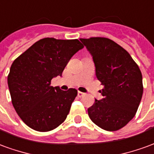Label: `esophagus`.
Returning <instances> with one entry per match:
<instances>
[{"instance_id":"obj_1","label":"esophagus","mask_w":154,"mask_h":154,"mask_svg":"<svg viewBox=\"0 0 154 154\" xmlns=\"http://www.w3.org/2000/svg\"><path fill=\"white\" fill-rule=\"evenodd\" d=\"M84 95H85V93H83V92H81V91L77 92V97H82Z\"/></svg>"}]
</instances>
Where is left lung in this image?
Returning <instances> with one entry per match:
<instances>
[{"label": "left lung", "instance_id": "1", "mask_svg": "<svg viewBox=\"0 0 154 154\" xmlns=\"http://www.w3.org/2000/svg\"><path fill=\"white\" fill-rule=\"evenodd\" d=\"M92 56L96 76L104 88L103 99L88 108L91 121L107 131H116L134 117L142 99L141 71L127 51L103 37L80 38Z\"/></svg>", "mask_w": 154, "mask_h": 154}]
</instances>
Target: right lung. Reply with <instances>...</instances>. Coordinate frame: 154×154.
I'll list each match as a JSON object with an SVG mask.
<instances>
[{"instance_id":"add662e5","label":"right lung","mask_w":154,"mask_h":154,"mask_svg":"<svg viewBox=\"0 0 154 154\" xmlns=\"http://www.w3.org/2000/svg\"><path fill=\"white\" fill-rule=\"evenodd\" d=\"M83 47L78 39L44 38L13 62L7 78L12 105L29 128L47 132L66 119L77 91L53 87L51 80Z\"/></svg>"}]
</instances>
